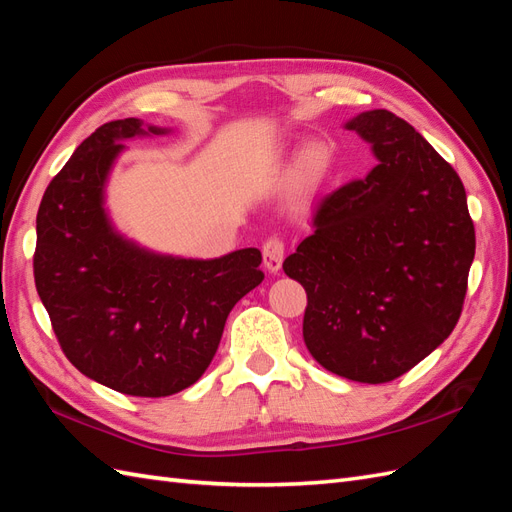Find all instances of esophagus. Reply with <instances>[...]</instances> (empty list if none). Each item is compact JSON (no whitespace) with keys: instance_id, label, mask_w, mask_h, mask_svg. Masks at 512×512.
<instances>
[{"instance_id":"34e87169","label":"esophagus","mask_w":512,"mask_h":512,"mask_svg":"<svg viewBox=\"0 0 512 512\" xmlns=\"http://www.w3.org/2000/svg\"><path fill=\"white\" fill-rule=\"evenodd\" d=\"M264 264L270 272H279L281 264H283V257H285V244L281 237H268L264 242Z\"/></svg>"}]
</instances>
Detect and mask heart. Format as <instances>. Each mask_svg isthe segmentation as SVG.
Wrapping results in <instances>:
<instances>
[{
    "label": "heart",
    "mask_w": 512,
    "mask_h": 512,
    "mask_svg": "<svg viewBox=\"0 0 512 512\" xmlns=\"http://www.w3.org/2000/svg\"><path fill=\"white\" fill-rule=\"evenodd\" d=\"M305 159H307V163H310V165H316V163L320 161V150H318L316 146H312L310 150H307V154H305Z\"/></svg>",
    "instance_id": "heart-1"
}]
</instances>
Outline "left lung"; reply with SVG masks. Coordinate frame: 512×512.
I'll return each mask as SVG.
<instances>
[{"label":"left lung","mask_w":512,"mask_h":512,"mask_svg":"<svg viewBox=\"0 0 512 512\" xmlns=\"http://www.w3.org/2000/svg\"><path fill=\"white\" fill-rule=\"evenodd\" d=\"M347 128L377 165L316 202L314 233L283 270L307 292L312 358L353 382L386 384L454 331L475 229L460 176L406 120L375 109Z\"/></svg>","instance_id":"obj_1"}]
</instances>
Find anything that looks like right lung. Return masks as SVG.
<instances>
[{"label": "right lung", "mask_w": 512, "mask_h": 512, "mask_svg": "<svg viewBox=\"0 0 512 512\" xmlns=\"http://www.w3.org/2000/svg\"><path fill=\"white\" fill-rule=\"evenodd\" d=\"M163 135L137 117L100 126L47 185L34 283L67 360L133 397H168L207 371L229 312L264 281L261 253L218 259L150 253L113 229L104 185L122 139Z\"/></svg>", "instance_id": "1"}]
</instances>
